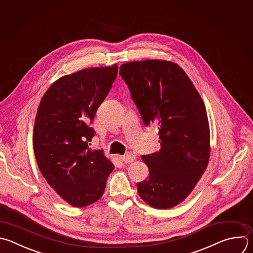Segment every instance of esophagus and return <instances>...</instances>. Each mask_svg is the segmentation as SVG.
Segmentation results:
<instances>
[{
    "mask_svg": "<svg viewBox=\"0 0 253 253\" xmlns=\"http://www.w3.org/2000/svg\"><path fill=\"white\" fill-rule=\"evenodd\" d=\"M135 158H136V156H135L134 154H132V153H127L126 155H124V156L121 157L122 161H123L125 164H130V163L134 162Z\"/></svg>",
    "mask_w": 253,
    "mask_h": 253,
    "instance_id": "34e87169",
    "label": "esophagus"
}]
</instances>
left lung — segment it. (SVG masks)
<instances>
[{"mask_svg":"<svg viewBox=\"0 0 253 253\" xmlns=\"http://www.w3.org/2000/svg\"><path fill=\"white\" fill-rule=\"evenodd\" d=\"M144 124H157L161 149L143 155L149 176L137 184L140 198L156 209L182 203L205 173L211 153L204 101L176 63L148 59L120 66Z\"/></svg>","mask_w":253,"mask_h":253,"instance_id":"obj_1","label":"left lung"}]
</instances>
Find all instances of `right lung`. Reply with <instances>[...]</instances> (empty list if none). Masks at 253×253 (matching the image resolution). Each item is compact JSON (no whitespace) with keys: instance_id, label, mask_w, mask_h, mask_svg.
Masks as SVG:
<instances>
[{"instance_id":"1","label":"right lung","mask_w":253,"mask_h":253,"mask_svg":"<svg viewBox=\"0 0 253 253\" xmlns=\"http://www.w3.org/2000/svg\"><path fill=\"white\" fill-rule=\"evenodd\" d=\"M117 64L82 69L54 81L42 96L34 126V151L47 184L66 203L83 208L98 201L114 166L89 148L90 127L111 89Z\"/></svg>"}]
</instances>
